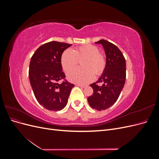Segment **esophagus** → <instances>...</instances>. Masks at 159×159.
<instances>
[{
  "label": "esophagus",
  "mask_w": 159,
  "mask_h": 159,
  "mask_svg": "<svg viewBox=\"0 0 159 159\" xmlns=\"http://www.w3.org/2000/svg\"><path fill=\"white\" fill-rule=\"evenodd\" d=\"M77 85L80 86V87L82 88H87L88 85H81V84H77Z\"/></svg>",
  "instance_id": "34e87169"
}]
</instances>
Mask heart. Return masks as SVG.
I'll list each match as a JSON object with an SVG mask.
<instances>
[{"instance_id": "b5f03b06", "label": "heart", "mask_w": 159, "mask_h": 159, "mask_svg": "<svg viewBox=\"0 0 159 159\" xmlns=\"http://www.w3.org/2000/svg\"><path fill=\"white\" fill-rule=\"evenodd\" d=\"M82 59L83 69H78L68 73L70 81L79 84H85L93 79V75L103 74L106 67V59L98 48L88 44L79 46L74 50H65L61 57V64L65 71H69Z\"/></svg>"}]
</instances>
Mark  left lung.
<instances>
[{"label":"left lung","mask_w":159,"mask_h":159,"mask_svg":"<svg viewBox=\"0 0 159 159\" xmlns=\"http://www.w3.org/2000/svg\"><path fill=\"white\" fill-rule=\"evenodd\" d=\"M102 44L106 54V67L97 82L91 84L93 93L88 98L93 109L105 110L117 102L124 87L126 79L125 59L118 48L107 40L95 42ZM102 83V85L98 84Z\"/></svg>","instance_id":"1"}]
</instances>
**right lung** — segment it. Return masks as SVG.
<instances>
[{
    "mask_svg": "<svg viewBox=\"0 0 159 159\" xmlns=\"http://www.w3.org/2000/svg\"><path fill=\"white\" fill-rule=\"evenodd\" d=\"M71 46L56 41L48 42L31 57L28 75L33 92L38 102L48 110L64 109L74 86L66 80L61 64L62 53Z\"/></svg>",
    "mask_w": 159,
    "mask_h": 159,
    "instance_id": "1",
    "label": "right lung"
}]
</instances>
